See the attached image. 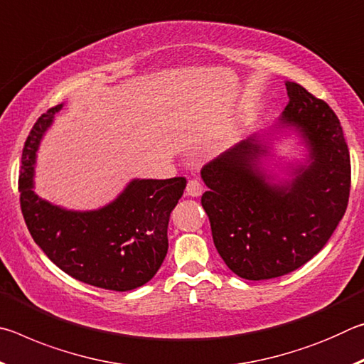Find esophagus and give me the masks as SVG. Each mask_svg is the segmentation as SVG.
I'll return each instance as SVG.
<instances>
[{
    "label": "esophagus",
    "instance_id": "esophagus-1",
    "mask_svg": "<svg viewBox=\"0 0 364 364\" xmlns=\"http://www.w3.org/2000/svg\"><path fill=\"white\" fill-rule=\"evenodd\" d=\"M202 193H204V186L199 180H189L186 184V194L189 197H199Z\"/></svg>",
    "mask_w": 364,
    "mask_h": 364
}]
</instances>
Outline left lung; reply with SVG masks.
Returning a JSON list of instances; mask_svg holds the SVG:
<instances>
[{
  "label": "left lung",
  "mask_w": 364,
  "mask_h": 364,
  "mask_svg": "<svg viewBox=\"0 0 364 364\" xmlns=\"http://www.w3.org/2000/svg\"><path fill=\"white\" fill-rule=\"evenodd\" d=\"M273 125L241 141L200 171L208 191L215 247L226 267L249 281L273 279L311 260L342 220L350 194V154L328 104L294 82ZM296 139L302 157L279 156Z\"/></svg>",
  "instance_id": "8db88e82"
}]
</instances>
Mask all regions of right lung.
<instances>
[{
	"label": "right lung",
	"mask_w": 364,
	"mask_h": 364,
	"mask_svg": "<svg viewBox=\"0 0 364 364\" xmlns=\"http://www.w3.org/2000/svg\"><path fill=\"white\" fill-rule=\"evenodd\" d=\"M64 104L43 114L22 152L21 208L36 245L56 267L86 284L125 292L149 282L168 250L170 213L186 188L184 178H133L109 204L72 210L35 193L36 157Z\"/></svg>",
	"instance_id": "1"
}]
</instances>
